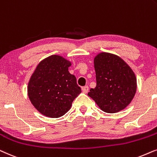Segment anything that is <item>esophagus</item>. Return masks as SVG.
I'll list each match as a JSON object with an SVG mask.
<instances>
[{
  "mask_svg": "<svg viewBox=\"0 0 157 157\" xmlns=\"http://www.w3.org/2000/svg\"><path fill=\"white\" fill-rule=\"evenodd\" d=\"M82 92L83 93H87V92H88V90H89V87L87 86V85H85V86H84V87H82Z\"/></svg>",
  "mask_w": 157,
  "mask_h": 157,
  "instance_id": "34e87169",
  "label": "esophagus"
}]
</instances>
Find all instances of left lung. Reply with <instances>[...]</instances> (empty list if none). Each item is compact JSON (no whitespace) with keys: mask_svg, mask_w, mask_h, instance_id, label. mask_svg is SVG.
<instances>
[{"mask_svg":"<svg viewBox=\"0 0 157 157\" xmlns=\"http://www.w3.org/2000/svg\"><path fill=\"white\" fill-rule=\"evenodd\" d=\"M96 87L87 95L104 112L114 113L124 110L134 97L136 78L121 58L110 53H100L94 59Z\"/></svg>","mask_w":157,"mask_h":157,"instance_id":"8db88e82","label":"left lung"}]
</instances>
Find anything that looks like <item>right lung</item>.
Masks as SVG:
<instances>
[{
    "instance_id": "1",
    "label": "right lung",
    "mask_w": 157,
    "mask_h": 157,
    "mask_svg": "<svg viewBox=\"0 0 157 157\" xmlns=\"http://www.w3.org/2000/svg\"><path fill=\"white\" fill-rule=\"evenodd\" d=\"M70 65L63 57L52 55L42 60L31 75L28 85L29 99L46 116H63L81 93L76 77L68 71Z\"/></svg>"
}]
</instances>
